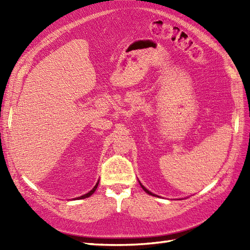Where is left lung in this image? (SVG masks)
<instances>
[{
	"label": "left lung",
	"mask_w": 250,
	"mask_h": 250,
	"mask_svg": "<svg viewBox=\"0 0 250 250\" xmlns=\"http://www.w3.org/2000/svg\"><path fill=\"white\" fill-rule=\"evenodd\" d=\"M139 183H140V180H139ZM140 185H141V187H142V188H143V190H144V191H145V192H146L147 194H149V195H151V196H155V197H158V196H157V195H155V194H153V193H151V192H150L149 190H147V188H146L145 187H144V186H143V185H142L141 183H140Z\"/></svg>",
	"instance_id": "8db88e82"
}]
</instances>
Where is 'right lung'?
I'll return each instance as SVG.
<instances>
[{
  "label": "right lung",
  "mask_w": 250,
  "mask_h": 250,
  "mask_svg": "<svg viewBox=\"0 0 250 250\" xmlns=\"http://www.w3.org/2000/svg\"><path fill=\"white\" fill-rule=\"evenodd\" d=\"M98 185H99V180L97 181L96 186H95V187L92 188V190H90L88 193H86V194H84V195H82V196H80V197H78V198H75V199H84V198L89 197V196H92V194H94V193H95V191H96V188H97Z\"/></svg>",
  "instance_id": "1"
}]
</instances>
